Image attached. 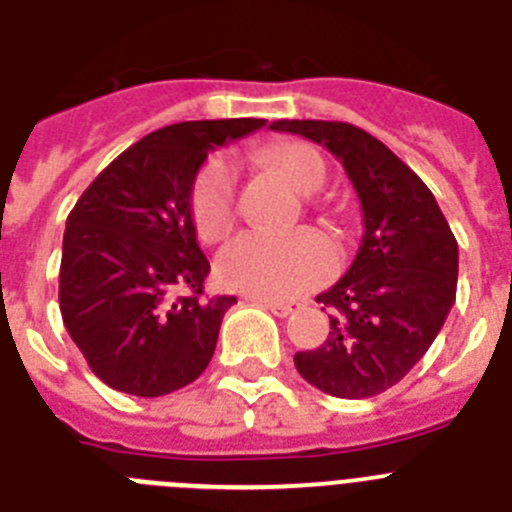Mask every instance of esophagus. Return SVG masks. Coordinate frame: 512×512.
I'll list each match as a JSON object with an SVG mask.
<instances>
[{
    "label": "esophagus",
    "mask_w": 512,
    "mask_h": 512,
    "mask_svg": "<svg viewBox=\"0 0 512 512\" xmlns=\"http://www.w3.org/2000/svg\"><path fill=\"white\" fill-rule=\"evenodd\" d=\"M253 305H261L264 310L274 312L277 318H287V315H292L295 312V305H289V302H274V300H261V297H251Z\"/></svg>",
    "instance_id": "1"
}]
</instances>
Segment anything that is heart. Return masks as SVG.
Instances as JSON below:
<instances>
[{
  "mask_svg": "<svg viewBox=\"0 0 512 512\" xmlns=\"http://www.w3.org/2000/svg\"><path fill=\"white\" fill-rule=\"evenodd\" d=\"M266 161L282 171L297 192H318L325 182V161L305 143H279L266 151ZM192 217L205 241H220L235 223V169L228 156H212L192 187ZM336 251L320 233L300 230L269 235L251 230L217 256V279L233 292L261 300H295L320 287L333 274Z\"/></svg>",
  "mask_w": 512,
  "mask_h": 512,
  "instance_id": "heart-1",
  "label": "heart"
}]
</instances>
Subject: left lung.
I'll list each match as a JSON object with an SVG mask.
<instances>
[{
    "mask_svg": "<svg viewBox=\"0 0 512 512\" xmlns=\"http://www.w3.org/2000/svg\"><path fill=\"white\" fill-rule=\"evenodd\" d=\"M338 158L364 238L354 264L315 300L330 310L320 348L295 354L302 379L343 400L382 395L423 359L456 300L459 246L436 197L382 140L348 122L279 120Z\"/></svg>",
    "mask_w": 512,
    "mask_h": 512,
    "instance_id": "obj_1",
    "label": "left lung"
}]
</instances>
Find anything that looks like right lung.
Here are the masks:
<instances>
[{"label":"right lung","mask_w":512,"mask_h":512,"mask_svg":"<svg viewBox=\"0 0 512 512\" xmlns=\"http://www.w3.org/2000/svg\"><path fill=\"white\" fill-rule=\"evenodd\" d=\"M264 122L192 120L156 130L122 151L71 210L58 277L63 325L112 390L169 395L210 364L235 297L202 302L210 261L197 243L192 187L212 148Z\"/></svg>","instance_id":"1"}]
</instances>
